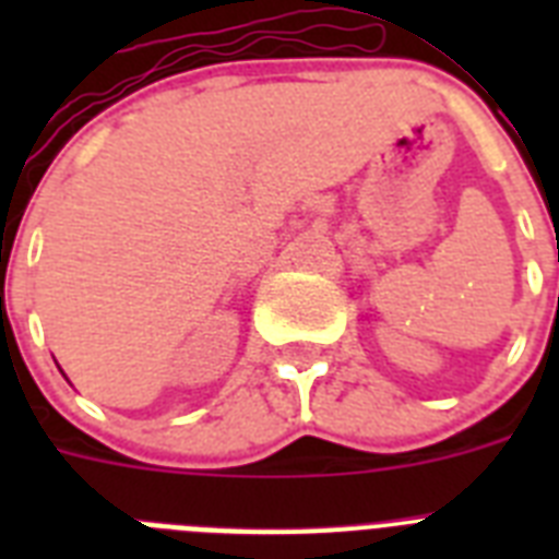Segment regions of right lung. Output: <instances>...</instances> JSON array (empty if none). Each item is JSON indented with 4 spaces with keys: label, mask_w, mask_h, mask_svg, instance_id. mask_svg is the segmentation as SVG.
Returning a JSON list of instances; mask_svg holds the SVG:
<instances>
[{
    "label": "right lung",
    "mask_w": 559,
    "mask_h": 559,
    "mask_svg": "<svg viewBox=\"0 0 559 559\" xmlns=\"http://www.w3.org/2000/svg\"><path fill=\"white\" fill-rule=\"evenodd\" d=\"M63 377H66V373H63Z\"/></svg>",
    "instance_id": "obj_1"
}]
</instances>
